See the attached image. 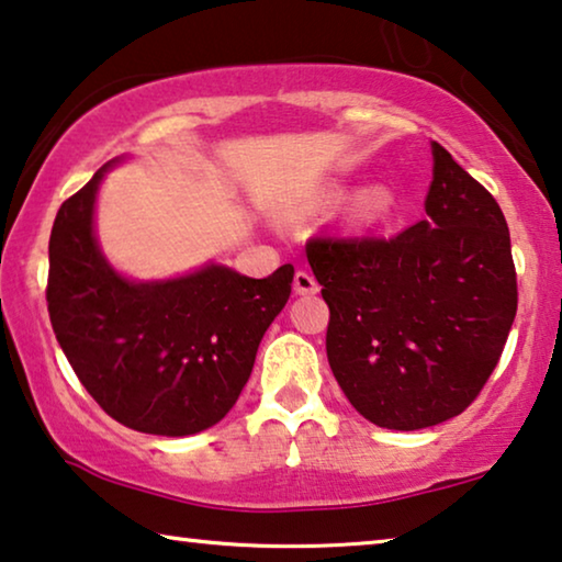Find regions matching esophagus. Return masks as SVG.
<instances>
[{
	"mask_svg": "<svg viewBox=\"0 0 562 562\" xmlns=\"http://www.w3.org/2000/svg\"><path fill=\"white\" fill-rule=\"evenodd\" d=\"M292 288H295L297 295H315V292L321 290V284H317L313 272L297 270L295 272V280H292Z\"/></svg>",
	"mask_w": 562,
	"mask_h": 562,
	"instance_id": "34e87169",
	"label": "esophagus"
}]
</instances>
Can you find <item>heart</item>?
<instances>
[{
    "label": "heart",
    "mask_w": 562,
    "mask_h": 562,
    "mask_svg": "<svg viewBox=\"0 0 562 562\" xmlns=\"http://www.w3.org/2000/svg\"><path fill=\"white\" fill-rule=\"evenodd\" d=\"M393 206V196L389 189L383 187H371V189H363L361 194L356 196V214L361 216V220H379V216L389 214V209Z\"/></svg>",
    "instance_id": "obj_1"
}]
</instances>
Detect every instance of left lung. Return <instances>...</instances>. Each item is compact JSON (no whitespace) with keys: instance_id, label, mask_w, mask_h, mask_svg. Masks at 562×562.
<instances>
[{"instance_id":"left-lung-1","label":"left lung","mask_w":562,"mask_h":562,"mask_svg":"<svg viewBox=\"0 0 562 562\" xmlns=\"http://www.w3.org/2000/svg\"><path fill=\"white\" fill-rule=\"evenodd\" d=\"M426 220L393 237L305 245L330 307L325 350L361 416L414 431L454 418L495 371L517 313V272L499 204L431 144Z\"/></svg>"}]
</instances>
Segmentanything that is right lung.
<instances>
[{
	"instance_id": "obj_1",
	"label": "right lung",
	"mask_w": 562,
	"mask_h": 562,
	"mask_svg": "<svg viewBox=\"0 0 562 562\" xmlns=\"http://www.w3.org/2000/svg\"><path fill=\"white\" fill-rule=\"evenodd\" d=\"M105 166L63 201L49 234L47 310L75 375L108 416L158 437H189L229 414L280 315L295 267L252 280L222 265L131 282L93 234Z\"/></svg>"
}]
</instances>
